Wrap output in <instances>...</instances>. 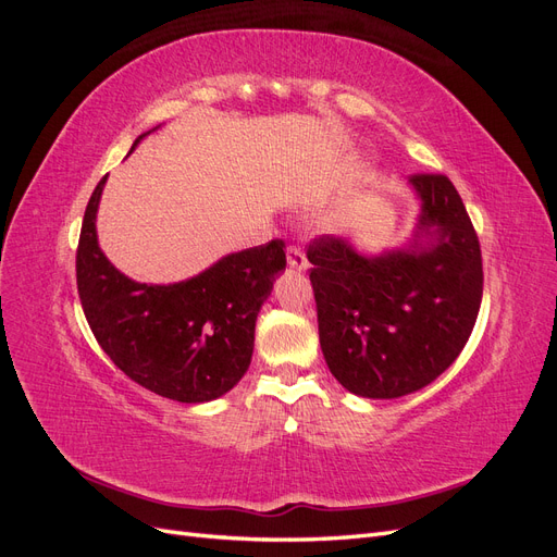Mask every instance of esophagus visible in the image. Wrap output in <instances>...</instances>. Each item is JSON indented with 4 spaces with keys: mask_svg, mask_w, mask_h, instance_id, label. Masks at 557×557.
<instances>
[{
    "mask_svg": "<svg viewBox=\"0 0 557 557\" xmlns=\"http://www.w3.org/2000/svg\"><path fill=\"white\" fill-rule=\"evenodd\" d=\"M285 256H288V267L295 269V272H307V269H309L307 256H305V252H301L297 246H290L288 252H285Z\"/></svg>",
    "mask_w": 557,
    "mask_h": 557,
    "instance_id": "34e87169",
    "label": "esophagus"
}]
</instances>
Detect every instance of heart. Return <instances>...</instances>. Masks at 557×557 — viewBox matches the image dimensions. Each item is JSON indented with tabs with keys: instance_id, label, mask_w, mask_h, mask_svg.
<instances>
[{
	"instance_id": "b5f03b06",
	"label": "heart",
	"mask_w": 557,
	"mask_h": 557,
	"mask_svg": "<svg viewBox=\"0 0 557 557\" xmlns=\"http://www.w3.org/2000/svg\"><path fill=\"white\" fill-rule=\"evenodd\" d=\"M348 215H350V211H348L346 205L334 207V209L327 213V218H325V225L332 227V230H339V227H344V225L348 223Z\"/></svg>"
}]
</instances>
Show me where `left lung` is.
<instances>
[{"label": "left lung", "instance_id": "8db88e82", "mask_svg": "<svg viewBox=\"0 0 557 557\" xmlns=\"http://www.w3.org/2000/svg\"><path fill=\"white\" fill-rule=\"evenodd\" d=\"M420 199L407 246L362 256L342 237L307 258L325 362L348 393L395 399L432 383L460 356L483 297L479 237L444 174H413Z\"/></svg>", "mask_w": 557, "mask_h": 557}]
</instances>
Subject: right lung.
Here are the masks:
<instances>
[{"instance_id": "obj_1", "label": "right lung", "mask_w": 557, "mask_h": 557, "mask_svg": "<svg viewBox=\"0 0 557 557\" xmlns=\"http://www.w3.org/2000/svg\"><path fill=\"white\" fill-rule=\"evenodd\" d=\"M104 183L107 176L88 201L76 250L78 297L97 344L125 376L160 397L183 404L223 397L250 364L258 313L285 269L283 242L230 252L178 283L132 281L97 242Z\"/></svg>"}]
</instances>
